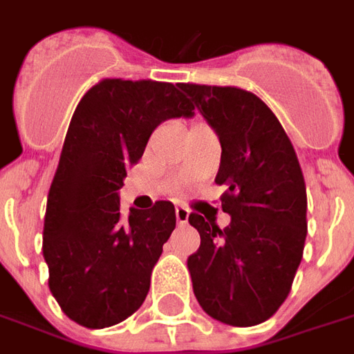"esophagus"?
<instances>
[{"mask_svg": "<svg viewBox=\"0 0 354 354\" xmlns=\"http://www.w3.org/2000/svg\"><path fill=\"white\" fill-rule=\"evenodd\" d=\"M176 220L180 225H184V223H187V220H189V210L184 207H178L176 208Z\"/></svg>", "mask_w": 354, "mask_h": 354, "instance_id": "34e87169", "label": "esophagus"}]
</instances>
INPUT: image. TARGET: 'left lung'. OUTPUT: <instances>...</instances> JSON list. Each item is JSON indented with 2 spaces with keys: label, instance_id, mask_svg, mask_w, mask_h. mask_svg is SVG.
Wrapping results in <instances>:
<instances>
[{
  "label": "left lung",
  "instance_id": "obj_1",
  "mask_svg": "<svg viewBox=\"0 0 354 354\" xmlns=\"http://www.w3.org/2000/svg\"><path fill=\"white\" fill-rule=\"evenodd\" d=\"M222 146L216 184L225 185L214 220L192 214L199 250L187 258L203 311L230 326L273 317L288 296L304 256L307 193L292 142L256 94L237 87L180 83Z\"/></svg>",
  "mask_w": 354,
  "mask_h": 354
}]
</instances>
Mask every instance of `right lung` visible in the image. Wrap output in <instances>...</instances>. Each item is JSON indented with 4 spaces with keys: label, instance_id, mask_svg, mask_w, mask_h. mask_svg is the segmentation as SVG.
I'll return each mask as SVG.
<instances>
[{
    "label": "right lung",
    "instance_id": "add662e5",
    "mask_svg": "<svg viewBox=\"0 0 354 354\" xmlns=\"http://www.w3.org/2000/svg\"><path fill=\"white\" fill-rule=\"evenodd\" d=\"M193 109L172 83L104 80L73 111L47 197L43 258L53 296L81 326H113L144 304L176 212L157 201L123 216L119 189L151 132Z\"/></svg>",
    "mask_w": 354,
    "mask_h": 354
}]
</instances>
